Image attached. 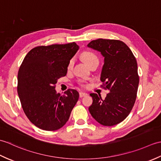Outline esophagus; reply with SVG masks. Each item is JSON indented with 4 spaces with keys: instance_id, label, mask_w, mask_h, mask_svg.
I'll use <instances>...</instances> for the list:
<instances>
[{
    "instance_id": "34e87169",
    "label": "esophagus",
    "mask_w": 161,
    "mask_h": 161,
    "mask_svg": "<svg viewBox=\"0 0 161 161\" xmlns=\"http://www.w3.org/2000/svg\"><path fill=\"white\" fill-rule=\"evenodd\" d=\"M87 95V93H83V92H80V97H84V96H86Z\"/></svg>"
}]
</instances>
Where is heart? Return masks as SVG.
<instances>
[{"instance_id": "obj_1", "label": "heart", "mask_w": 161, "mask_h": 161, "mask_svg": "<svg viewBox=\"0 0 161 161\" xmlns=\"http://www.w3.org/2000/svg\"><path fill=\"white\" fill-rule=\"evenodd\" d=\"M81 58H82L83 61H84V63L86 65H88L90 63H91L92 61H93L95 60H98L97 57H96L95 54L91 52H88V51H86V52H84L81 54ZM74 64V60L71 59L69 63H68V69H71L73 68V66Z\"/></svg>"}]
</instances>
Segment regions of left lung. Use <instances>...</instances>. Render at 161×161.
Listing matches in <instances>:
<instances>
[{
    "label": "left lung",
    "mask_w": 161,
    "mask_h": 161,
    "mask_svg": "<svg viewBox=\"0 0 161 161\" xmlns=\"http://www.w3.org/2000/svg\"><path fill=\"white\" fill-rule=\"evenodd\" d=\"M104 57L100 80L109 93L104 100L91 93L93 103L88 108L95 120L104 126H114L122 122L134 105L139 77L138 65L131 50L118 40L99 39L88 44Z\"/></svg>",
    "instance_id": "1"
}]
</instances>
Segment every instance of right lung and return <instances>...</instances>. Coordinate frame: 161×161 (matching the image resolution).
<instances>
[{"mask_svg": "<svg viewBox=\"0 0 161 161\" xmlns=\"http://www.w3.org/2000/svg\"><path fill=\"white\" fill-rule=\"evenodd\" d=\"M80 48L75 42L38 46L27 54L18 73L17 91L28 118L37 127L55 131L62 127L79 99L68 89L57 93L55 86L66 75L68 65Z\"/></svg>", "mask_w": 161, "mask_h": 161, "instance_id": "1", "label": "right lung"}]
</instances>
